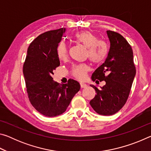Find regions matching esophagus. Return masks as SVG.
Wrapping results in <instances>:
<instances>
[{"label":"esophagus","mask_w":151,"mask_h":151,"mask_svg":"<svg viewBox=\"0 0 151 151\" xmlns=\"http://www.w3.org/2000/svg\"><path fill=\"white\" fill-rule=\"evenodd\" d=\"M80 85H81V88H86V86H87V85H86V84H85V83H80Z\"/></svg>","instance_id":"esophagus-1"}]
</instances>
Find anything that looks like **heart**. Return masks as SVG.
<instances>
[{
  "instance_id": "obj_1",
  "label": "heart",
  "mask_w": 151,
  "mask_h": 151,
  "mask_svg": "<svg viewBox=\"0 0 151 151\" xmlns=\"http://www.w3.org/2000/svg\"><path fill=\"white\" fill-rule=\"evenodd\" d=\"M75 39L87 48L86 57L93 63L100 64L106 59L109 53V45L104 40H99V38L93 33L89 31L79 32L75 35ZM57 53L60 60L66 59L68 55V48L65 42H60ZM88 69V66L85 64L75 65L72 68V74L75 77L83 79Z\"/></svg>"
}]
</instances>
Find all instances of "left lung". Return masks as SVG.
Here are the masks:
<instances>
[{"instance_id":"obj_1","label":"left lung","mask_w":151,"mask_h":151,"mask_svg":"<svg viewBox=\"0 0 151 151\" xmlns=\"http://www.w3.org/2000/svg\"><path fill=\"white\" fill-rule=\"evenodd\" d=\"M110 49L104 63L94 70L92 81H105L101 89L91 86L96 94L90 101L96 112L101 115H112L126 103L136 75L132 48L121 35L106 30Z\"/></svg>"}]
</instances>
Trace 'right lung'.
Listing matches in <instances>:
<instances>
[{
  "label": "right lung",
  "instance_id": "1",
  "mask_svg": "<svg viewBox=\"0 0 151 151\" xmlns=\"http://www.w3.org/2000/svg\"><path fill=\"white\" fill-rule=\"evenodd\" d=\"M65 28L45 32L30 43L23 66V75L29 100L34 108L46 116L54 117L66 111L81 88L78 82L66 84L53 81V71L60 65L57 53Z\"/></svg>",
  "mask_w": 151,
  "mask_h": 151
}]
</instances>
